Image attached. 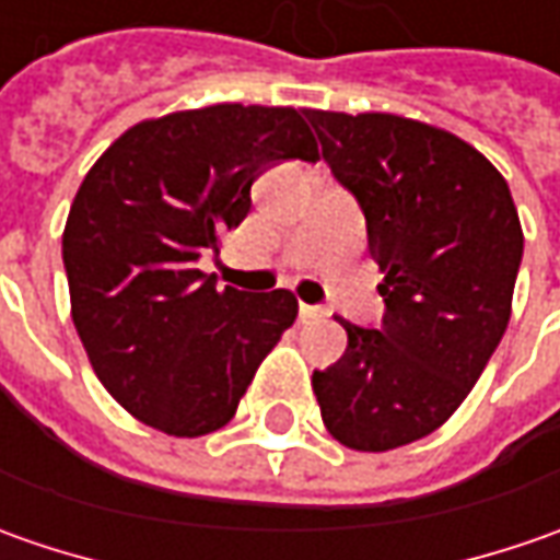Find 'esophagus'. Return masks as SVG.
I'll list each match as a JSON object with an SVG mask.
<instances>
[{"label": "esophagus", "mask_w": 560, "mask_h": 560, "mask_svg": "<svg viewBox=\"0 0 560 560\" xmlns=\"http://www.w3.org/2000/svg\"><path fill=\"white\" fill-rule=\"evenodd\" d=\"M317 317H324V312H320V308H314V305H305V302L299 305V320H302V324H308V320H317Z\"/></svg>", "instance_id": "obj_1"}]
</instances>
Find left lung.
<instances>
[{"instance_id":"8db88e82","label":"left lung","mask_w":560,"mask_h":560,"mask_svg":"<svg viewBox=\"0 0 560 560\" xmlns=\"http://www.w3.org/2000/svg\"><path fill=\"white\" fill-rule=\"evenodd\" d=\"M305 118L364 211L386 302L380 330L339 317L349 346L314 371V396L334 440L389 452L440 430L480 380L511 320L524 230L505 177L462 137L386 112Z\"/></svg>"}]
</instances>
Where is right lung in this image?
<instances>
[{
	"instance_id": "1",
	"label": "right lung",
	"mask_w": 560,
	"mask_h": 560,
	"mask_svg": "<svg viewBox=\"0 0 560 560\" xmlns=\"http://www.w3.org/2000/svg\"><path fill=\"white\" fill-rule=\"evenodd\" d=\"M287 159H320L302 112L218 102L133 124L77 189L61 236L77 336L120 408L167 436L221 430L299 314L290 290H218L196 268Z\"/></svg>"
}]
</instances>
